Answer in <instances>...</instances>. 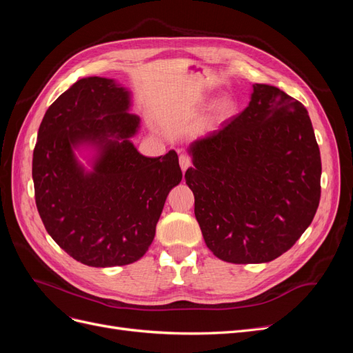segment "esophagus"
I'll return each instance as SVG.
<instances>
[{
	"mask_svg": "<svg viewBox=\"0 0 353 353\" xmlns=\"http://www.w3.org/2000/svg\"><path fill=\"white\" fill-rule=\"evenodd\" d=\"M179 166L183 170H187L191 166V159L187 154H181L179 156Z\"/></svg>",
	"mask_w": 353,
	"mask_h": 353,
	"instance_id": "34e87169",
	"label": "esophagus"
}]
</instances>
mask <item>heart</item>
<instances>
[{"label": "heart", "instance_id": "heart-1", "mask_svg": "<svg viewBox=\"0 0 353 353\" xmlns=\"http://www.w3.org/2000/svg\"><path fill=\"white\" fill-rule=\"evenodd\" d=\"M236 110H237L236 100H234L231 95H222V97L212 105L210 117L212 121L222 122V121L230 119V117L236 113Z\"/></svg>", "mask_w": 353, "mask_h": 353}]
</instances>
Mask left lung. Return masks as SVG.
<instances>
[{
  "label": "left lung",
  "mask_w": 353,
  "mask_h": 353,
  "mask_svg": "<svg viewBox=\"0 0 353 353\" xmlns=\"http://www.w3.org/2000/svg\"><path fill=\"white\" fill-rule=\"evenodd\" d=\"M185 183L216 258L271 262L301 239L321 197V156L305 105L254 83L250 103L221 130L197 138Z\"/></svg>",
  "instance_id": "left-lung-1"
}]
</instances>
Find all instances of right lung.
<instances>
[{
  "instance_id": "add662e5",
  "label": "right lung",
  "mask_w": 353,
  "mask_h": 353,
  "mask_svg": "<svg viewBox=\"0 0 353 353\" xmlns=\"http://www.w3.org/2000/svg\"><path fill=\"white\" fill-rule=\"evenodd\" d=\"M114 79L74 82L46 112L32 160L35 201L47 232L78 262L105 268L141 259L169 191L183 179L178 154L145 157L131 138L140 117ZM91 146L93 169L74 150Z\"/></svg>"
}]
</instances>
